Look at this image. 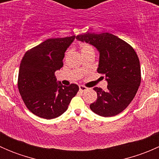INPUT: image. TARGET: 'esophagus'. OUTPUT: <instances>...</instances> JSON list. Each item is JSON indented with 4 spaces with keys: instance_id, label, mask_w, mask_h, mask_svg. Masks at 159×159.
<instances>
[{
    "instance_id": "34e87169",
    "label": "esophagus",
    "mask_w": 159,
    "mask_h": 159,
    "mask_svg": "<svg viewBox=\"0 0 159 159\" xmlns=\"http://www.w3.org/2000/svg\"><path fill=\"white\" fill-rule=\"evenodd\" d=\"M87 89H88V88L84 87V86H83V85H80L79 86V91H81V92H83V91H86V90H87Z\"/></svg>"
}]
</instances>
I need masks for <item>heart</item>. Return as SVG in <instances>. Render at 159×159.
<instances>
[{
    "label": "heart",
    "mask_w": 159,
    "mask_h": 159,
    "mask_svg": "<svg viewBox=\"0 0 159 159\" xmlns=\"http://www.w3.org/2000/svg\"><path fill=\"white\" fill-rule=\"evenodd\" d=\"M91 49H92V48H91V46L88 45V44H83V45H81V51H88V50H91Z\"/></svg>",
    "instance_id": "obj_1"
}]
</instances>
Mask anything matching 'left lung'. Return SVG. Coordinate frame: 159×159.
I'll return each mask as SVG.
<instances>
[{"instance_id":"obj_1","label":"left lung","mask_w":159,"mask_h":159,"mask_svg":"<svg viewBox=\"0 0 159 159\" xmlns=\"http://www.w3.org/2000/svg\"><path fill=\"white\" fill-rule=\"evenodd\" d=\"M76 39L98 50L97 70L105 75L108 82L106 91L94 88L98 98L90 108L103 117L121 113L133 100L140 85V62L136 52L128 43L110 33H87L78 35Z\"/></svg>"}]
</instances>
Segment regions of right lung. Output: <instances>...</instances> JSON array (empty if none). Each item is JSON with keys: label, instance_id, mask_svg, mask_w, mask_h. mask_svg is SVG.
Wrapping results in <instances>:
<instances>
[{"label": "right lung", "instance_id": "add662e5", "mask_svg": "<svg viewBox=\"0 0 159 159\" xmlns=\"http://www.w3.org/2000/svg\"><path fill=\"white\" fill-rule=\"evenodd\" d=\"M75 39L71 37L48 39L25 53L20 65L18 90L25 105L34 115L52 119L68 109L79 88L57 82L54 73L63 67L66 50Z\"/></svg>", "mask_w": 159, "mask_h": 159}]
</instances>
